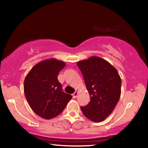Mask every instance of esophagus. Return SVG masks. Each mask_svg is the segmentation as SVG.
I'll list each match as a JSON object with an SVG mask.
<instances>
[{
  "instance_id": "34e87169",
  "label": "esophagus",
  "mask_w": 148,
  "mask_h": 148,
  "mask_svg": "<svg viewBox=\"0 0 148 148\" xmlns=\"http://www.w3.org/2000/svg\"><path fill=\"white\" fill-rule=\"evenodd\" d=\"M77 91H75L73 94H72V96H73V98H76L77 97Z\"/></svg>"
}]
</instances>
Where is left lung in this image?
<instances>
[{
  "mask_svg": "<svg viewBox=\"0 0 148 148\" xmlns=\"http://www.w3.org/2000/svg\"><path fill=\"white\" fill-rule=\"evenodd\" d=\"M91 101L81 110L95 122L104 121L113 112L121 95V80L117 70L100 57L92 56L77 62Z\"/></svg>",
  "mask_w": 148,
  "mask_h": 148,
  "instance_id": "1",
  "label": "left lung"
}]
</instances>
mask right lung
Masks as SVG:
<instances>
[{
	"label": "right lung",
	"mask_w": 148,
	"mask_h": 148,
	"mask_svg": "<svg viewBox=\"0 0 148 148\" xmlns=\"http://www.w3.org/2000/svg\"><path fill=\"white\" fill-rule=\"evenodd\" d=\"M63 61L55 59L44 60L36 64L24 81V92L30 107L38 116L46 119L56 117L63 111L72 99L62 91L57 79L65 66Z\"/></svg>",
	"instance_id": "1"
}]
</instances>
